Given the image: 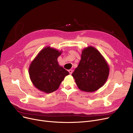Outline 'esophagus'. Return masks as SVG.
Wrapping results in <instances>:
<instances>
[{"label":"esophagus","mask_w":133,"mask_h":133,"mask_svg":"<svg viewBox=\"0 0 133 133\" xmlns=\"http://www.w3.org/2000/svg\"><path fill=\"white\" fill-rule=\"evenodd\" d=\"M68 72H69V74H72V73H73V70H72V69H69V70H68Z\"/></svg>","instance_id":"obj_1"}]
</instances>
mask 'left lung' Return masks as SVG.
<instances>
[{"label":"left lung","mask_w":133,"mask_h":133,"mask_svg":"<svg viewBox=\"0 0 133 133\" xmlns=\"http://www.w3.org/2000/svg\"><path fill=\"white\" fill-rule=\"evenodd\" d=\"M109 66L101 53L93 46L83 48L78 66L72 73L78 87L83 92H93L107 80Z\"/></svg>","instance_id":"left-lung-1"}]
</instances>
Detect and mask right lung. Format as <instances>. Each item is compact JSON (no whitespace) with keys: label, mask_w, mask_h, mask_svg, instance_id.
Here are the masks:
<instances>
[{"label":"right lung","mask_w":133,"mask_h":133,"mask_svg":"<svg viewBox=\"0 0 133 133\" xmlns=\"http://www.w3.org/2000/svg\"><path fill=\"white\" fill-rule=\"evenodd\" d=\"M51 46H46L38 53L29 68L30 78L33 85L41 92L51 93L58 89L66 76L69 74L60 66L58 58L61 54Z\"/></svg>","instance_id":"1"}]
</instances>
